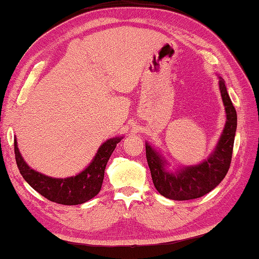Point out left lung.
Masks as SVG:
<instances>
[{
	"mask_svg": "<svg viewBox=\"0 0 259 259\" xmlns=\"http://www.w3.org/2000/svg\"><path fill=\"white\" fill-rule=\"evenodd\" d=\"M219 88L226 110L227 121L216 149L207 160L170 172L160 153L146 144V156L151 178L159 194L172 200H190L205 196L222 183L232 162L234 140L237 128V113L227 93L224 80Z\"/></svg>",
	"mask_w": 259,
	"mask_h": 259,
	"instance_id": "obj_1",
	"label": "left lung"
}]
</instances>
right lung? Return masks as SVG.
<instances>
[{
	"instance_id": "right-lung-1",
	"label": "right lung",
	"mask_w": 259,
	"mask_h": 259,
	"mask_svg": "<svg viewBox=\"0 0 259 259\" xmlns=\"http://www.w3.org/2000/svg\"><path fill=\"white\" fill-rule=\"evenodd\" d=\"M122 138H113L99 148L92 162L74 177L52 178L31 169L23 160L14 139V155L22 177L33 189L48 200L60 205H80L99 194L104 177V169L115 146Z\"/></svg>"
}]
</instances>
